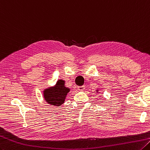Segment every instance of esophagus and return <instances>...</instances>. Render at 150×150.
Listing matches in <instances>:
<instances>
[{"mask_svg": "<svg viewBox=\"0 0 150 150\" xmlns=\"http://www.w3.org/2000/svg\"><path fill=\"white\" fill-rule=\"evenodd\" d=\"M77 89L79 91H84L85 89V86H78Z\"/></svg>", "mask_w": 150, "mask_h": 150, "instance_id": "1", "label": "esophagus"}]
</instances>
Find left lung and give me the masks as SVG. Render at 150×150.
Listing matches in <instances>:
<instances>
[{
    "label": "left lung",
    "mask_w": 150,
    "mask_h": 150,
    "mask_svg": "<svg viewBox=\"0 0 150 150\" xmlns=\"http://www.w3.org/2000/svg\"><path fill=\"white\" fill-rule=\"evenodd\" d=\"M96 92H97V93H98V94H99V93H100V92H99V89H96Z\"/></svg>",
    "instance_id": "8db88e82"
}]
</instances>
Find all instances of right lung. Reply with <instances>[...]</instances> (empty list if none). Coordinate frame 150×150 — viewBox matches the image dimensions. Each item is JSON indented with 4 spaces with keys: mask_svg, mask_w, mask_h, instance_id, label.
<instances>
[{
    "mask_svg": "<svg viewBox=\"0 0 150 150\" xmlns=\"http://www.w3.org/2000/svg\"><path fill=\"white\" fill-rule=\"evenodd\" d=\"M65 81L58 79L53 86L46 88L43 91V95L47 103L54 106H61L64 102L70 91V88L66 87Z\"/></svg>",
    "mask_w": 150,
    "mask_h": 150,
    "instance_id": "1",
    "label": "right lung"
}]
</instances>
